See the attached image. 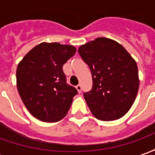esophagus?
I'll return each instance as SVG.
<instances>
[{"mask_svg": "<svg viewBox=\"0 0 155 155\" xmlns=\"http://www.w3.org/2000/svg\"><path fill=\"white\" fill-rule=\"evenodd\" d=\"M75 88H76V90L78 91V92H79V93H81V89H82V88H81V84H78V85H76V86H75Z\"/></svg>", "mask_w": 155, "mask_h": 155, "instance_id": "1", "label": "esophagus"}]
</instances>
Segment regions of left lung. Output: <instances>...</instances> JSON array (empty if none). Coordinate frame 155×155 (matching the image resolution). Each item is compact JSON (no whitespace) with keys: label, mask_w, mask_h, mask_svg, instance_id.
<instances>
[{"label":"left lung","mask_w":155,"mask_h":155,"mask_svg":"<svg viewBox=\"0 0 155 155\" xmlns=\"http://www.w3.org/2000/svg\"><path fill=\"white\" fill-rule=\"evenodd\" d=\"M78 52L92 74V89L84 93L92 114L104 121L123 117L139 90L135 61L121 45L104 37L81 45Z\"/></svg>","instance_id":"1"}]
</instances>
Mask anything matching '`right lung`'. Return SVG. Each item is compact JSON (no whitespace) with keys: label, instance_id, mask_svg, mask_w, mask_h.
<instances>
[{"label":"right lung","instance_id":"right-lung-1","mask_svg":"<svg viewBox=\"0 0 155 155\" xmlns=\"http://www.w3.org/2000/svg\"><path fill=\"white\" fill-rule=\"evenodd\" d=\"M76 49L60 43L39 44L29 51L16 70V85L26 109L44 122H57L68 113L78 91L66 83L63 64Z\"/></svg>","mask_w":155,"mask_h":155}]
</instances>
